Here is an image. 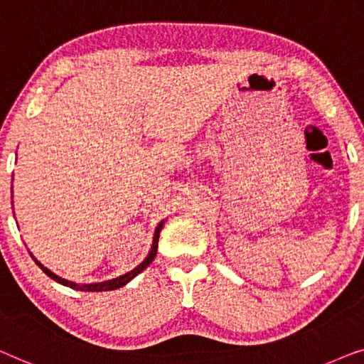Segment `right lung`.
Returning a JSON list of instances; mask_svg holds the SVG:
<instances>
[{"label":"right lung","mask_w":364,"mask_h":364,"mask_svg":"<svg viewBox=\"0 0 364 364\" xmlns=\"http://www.w3.org/2000/svg\"><path fill=\"white\" fill-rule=\"evenodd\" d=\"M161 228H163V221H161L160 224H158V228H156V231H155V237H153L151 250H150V254L146 255V259L143 260V262H141L140 265H138V267H135L133 270H130L129 274L120 275V277H117V279L107 280V282L90 284V285H79V284L69 282V280H65V279H60V277H58V275L53 274V272H50V270L46 269L44 265H43V264H39L38 260H36V259H34V262L38 264L41 269H43V272H44L46 275H49V277L53 279V280H55V282L63 284V285H65V287H70V289H75V290H84V291H107V290H115V289H120V287H124L125 284H129L133 277H136L138 274L143 272V270H145V269L148 267V265L151 264V260L155 259L156 250H158V239H160V231H161Z\"/></svg>","instance_id":"1"}]
</instances>
